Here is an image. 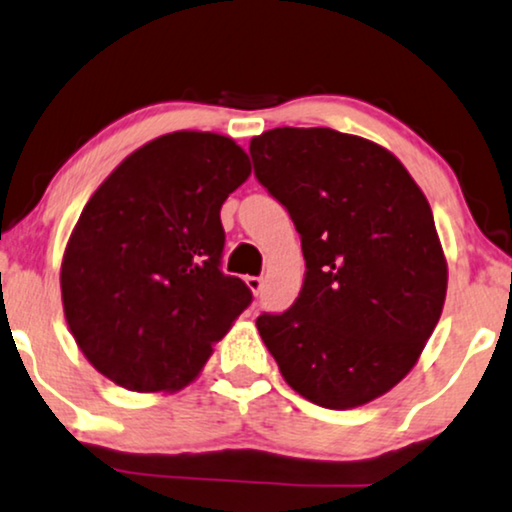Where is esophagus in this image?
Returning <instances> with one entry per match:
<instances>
[{
    "instance_id": "esophagus-1",
    "label": "esophagus",
    "mask_w": 512,
    "mask_h": 512,
    "mask_svg": "<svg viewBox=\"0 0 512 512\" xmlns=\"http://www.w3.org/2000/svg\"><path fill=\"white\" fill-rule=\"evenodd\" d=\"M245 285L252 290V295H260L264 281H262V276H248L245 278Z\"/></svg>"
}]
</instances>
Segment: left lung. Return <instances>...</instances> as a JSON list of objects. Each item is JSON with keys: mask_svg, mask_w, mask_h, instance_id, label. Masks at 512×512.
Segmentation results:
<instances>
[{"mask_svg": "<svg viewBox=\"0 0 512 512\" xmlns=\"http://www.w3.org/2000/svg\"><path fill=\"white\" fill-rule=\"evenodd\" d=\"M250 156L306 260L295 304L257 318L262 342L311 403H370L412 370L445 304L431 206L403 163L358 135L274 128L250 140Z\"/></svg>", "mask_w": 512, "mask_h": 512, "instance_id": "left-lung-1", "label": "left lung"}]
</instances>
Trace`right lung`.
Returning a JSON list of instances; mask_svg holds the SVG:
<instances>
[{"label": "right lung", "instance_id": "1", "mask_svg": "<svg viewBox=\"0 0 512 512\" xmlns=\"http://www.w3.org/2000/svg\"><path fill=\"white\" fill-rule=\"evenodd\" d=\"M248 175L231 138L177 131L135 149L88 199L60 290L74 342L114 384L187 386L248 309V285L220 269V208Z\"/></svg>", "mask_w": 512, "mask_h": 512}]
</instances>
